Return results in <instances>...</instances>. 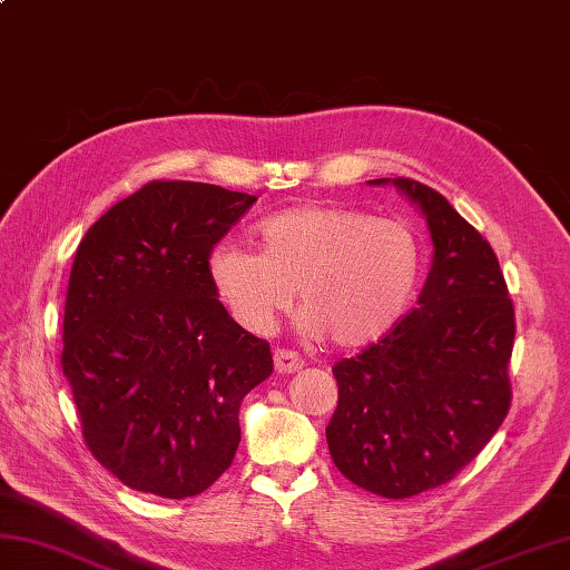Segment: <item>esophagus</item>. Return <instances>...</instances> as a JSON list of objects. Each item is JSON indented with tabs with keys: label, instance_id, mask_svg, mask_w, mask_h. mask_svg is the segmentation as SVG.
<instances>
[{
	"label": "esophagus",
	"instance_id": "1",
	"mask_svg": "<svg viewBox=\"0 0 570 570\" xmlns=\"http://www.w3.org/2000/svg\"><path fill=\"white\" fill-rule=\"evenodd\" d=\"M301 367H304V357L294 353V350H276L274 353V370L278 374H292Z\"/></svg>",
	"mask_w": 570,
	"mask_h": 570
}]
</instances>
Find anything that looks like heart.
<instances>
[{"mask_svg":"<svg viewBox=\"0 0 570 570\" xmlns=\"http://www.w3.org/2000/svg\"><path fill=\"white\" fill-rule=\"evenodd\" d=\"M262 252L217 245L208 272L237 325L272 333L298 294L301 331L341 347L377 341L414 294L421 252L414 233L335 205H301L259 227Z\"/></svg>","mask_w":570,"mask_h":570,"instance_id":"obj_1","label":"heart"}]
</instances>
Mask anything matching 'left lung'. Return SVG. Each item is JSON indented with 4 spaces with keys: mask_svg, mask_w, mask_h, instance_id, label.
I'll list each match as a JSON object with an SVG mask.
<instances>
[{
    "mask_svg": "<svg viewBox=\"0 0 570 570\" xmlns=\"http://www.w3.org/2000/svg\"><path fill=\"white\" fill-rule=\"evenodd\" d=\"M394 186L426 215L433 264L419 306L382 341L335 362L325 439L350 482L404 500L453 480L502 426L517 323L490 242L439 190L414 178Z\"/></svg>",
    "mask_w": 570,
    "mask_h": 570,
    "instance_id": "obj_1",
    "label": "left lung"
}]
</instances>
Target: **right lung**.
Listing matches in <instances>:
<instances>
[{"label": "right lung", "mask_w": 570, "mask_h": 570, "mask_svg": "<svg viewBox=\"0 0 570 570\" xmlns=\"http://www.w3.org/2000/svg\"><path fill=\"white\" fill-rule=\"evenodd\" d=\"M254 196L149 180L76 252L60 367L85 445L127 488L166 500L233 465L239 404L274 370L269 343L233 321L208 259Z\"/></svg>", "instance_id": "1"}]
</instances>
